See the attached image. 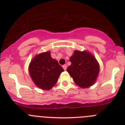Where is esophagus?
<instances>
[{"label": "esophagus", "instance_id": "1", "mask_svg": "<svg viewBox=\"0 0 125 125\" xmlns=\"http://www.w3.org/2000/svg\"><path fill=\"white\" fill-rule=\"evenodd\" d=\"M62 68H63V69H64V70H66V69H67V65L66 64H64L62 66Z\"/></svg>", "mask_w": 125, "mask_h": 125}]
</instances>
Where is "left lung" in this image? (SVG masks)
Instances as JSON below:
<instances>
[{
  "label": "left lung",
  "mask_w": 125,
  "mask_h": 125,
  "mask_svg": "<svg viewBox=\"0 0 125 125\" xmlns=\"http://www.w3.org/2000/svg\"><path fill=\"white\" fill-rule=\"evenodd\" d=\"M71 62L67 71L81 88H88L93 85L99 73V64L96 59L87 52L75 51L69 59Z\"/></svg>",
  "instance_id": "1"
}]
</instances>
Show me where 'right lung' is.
<instances>
[{"label": "right lung", "mask_w": 125, "mask_h": 125, "mask_svg": "<svg viewBox=\"0 0 125 125\" xmlns=\"http://www.w3.org/2000/svg\"><path fill=\"white\" fill-rule=\"evenodd\" d=\"M29 70L36 86L46 90L56 84L60 74L64 71L58 62L51 57L50 52L36 56L31 62Z\"/></svg>", "instance_id": "add662e5"}]
</instances>
